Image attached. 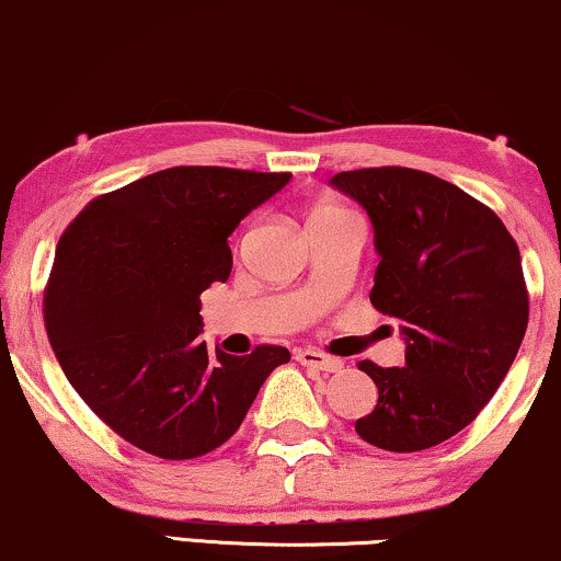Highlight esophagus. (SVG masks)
<instances>
[{"label":"esophagus","instance_id":"1","mask_svg":"<svg viewBox=\"0 0 561 561\" xmlns=\"http://www.w3.org/2000/svg\"><path fill=\"white\" fill-rule=\"evenodd\" d=\"M296 360L301 363V366L324 370V374H337V370L343 368V360H340V358H332V355L311 351V347H307V351H298Z\"/></svg>","mask_w":561,"mask_h":561}]
</instances>
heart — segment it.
<instances>
[{"label": "heart", "instance_id": "heart-1", "mask_svg": "<svg viewBox=\"0 0 561 561\" xmlns=\"http://www.w3.org/2000/svg\"><path fill=\"white\" fill-rule=\"evenodd\" d=\"M334 210H343V208H337V206H319L314 214L311 216H322V214H334Z\"/></svg>", "mask_w": 561, "mask_h": 561}]
</instances>
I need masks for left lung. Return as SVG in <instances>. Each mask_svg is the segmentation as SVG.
Returning a JSON list of instances; mask_svg holds the SVG:
<instances>
[{"mask_svg": "<svg viewBox=\"0 0 561 561\" xmlns=\"http://www.w3.org/2000/svg\"><path fill=\"white\" fill-rule=\"evenodd\" d=\"M330 183L374 224L370 304L402 322L404 366L360 360L378 402L355 423L370 446L412 454L448 440L482 412L528 327L520 252L497 214L435 174L368 167Z\"/></svg>", "mask_w": 561, "mask_h": 561, "instance_id": "1", "label": "left lung"}]
</instances>
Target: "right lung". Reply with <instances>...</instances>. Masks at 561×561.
Segmentation results:
<instances>
[{"label":"right lung","mask_w":561,"mask_h":561,"mask_svg":"<svg viewBox=\"0 0 561 561\" xmlns=\"http://www.w3.org/2000/svg\"><path fill=\"white\" fill-rule=\"evenodd\" d=\"M290 172L170 167L79 210L56 244L43 319L87 407L130 446L167 461L206 456L239 431L290 353L201 343V294L229 280V237Z\"/></svg>","instance_id":"1"}]
</instances>
